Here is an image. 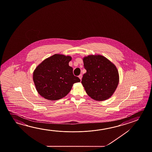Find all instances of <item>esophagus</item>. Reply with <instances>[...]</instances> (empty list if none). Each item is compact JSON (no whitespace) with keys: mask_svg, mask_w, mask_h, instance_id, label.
<instances>
[{"mask_svg":"<svg viewBox=\"0 0 152 152\" xmlns=\"http://www.w3.org/2000/svg\"><path fill=\"white\" fill-rule=\"evenodd\" d=\"M82 74H80L79 76H78V77H79V78H80V80H82Z\"/></svg>","mask_w":152,"mask_h":152,"instance_id":"1","label":"esophagus"}]
</instances>
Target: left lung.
Segmentation results:
<instances>
[{"instance_id": "1", "label": "left lung", "mask_w": 152, "mask_h": 152, "mask_svg": "<svg viewBox=\"0 0 152 152\" xmlns=\"http://www.w3.org/2000/svg\"><path fill=\"white\" fill-rule=\"evenodd\" d=\"M86 72L82 84L87 94L93 99L103 101L112 96L119 83V74L114 64L106 58L90 55L84 58Z\"/></svg>"}]
</instances>
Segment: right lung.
Segmentation results:
<instances>
[{
    "mask_svg": "<svg viewBox=\"0 0 152 152\" xmlns=\"http://www.w3.org/2000/svg\"><path fill=\"white\" fill-rule=\"evenodd\" d=\"M70 56L56 55L45 59L36 68L33 78L39 94L45 99L55 101L65 97L72 85L80 82L69 66Z\"/></svg>",
    "mask_w": 152,
    "mask_h": 152,
    "instance_id": "1",
    "label": "right lung"
}]
</instances>
